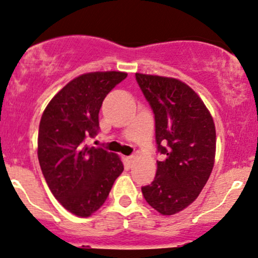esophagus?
Segmentation results:
<instances>
[{
	"label": "esophagus",
	"mask_w": 258,
	"mask_h": 258,
	"mask_svg": "<svg viewBox=\"0 0 258 258\" xmlns=\"http://www.w3.org/2000/svg\"><path fill=\"white\" fill-rule=\"evenodd\" d=\"M127 162H128V165H130V166H132V165H133V162H135V156H133V155L128 156V158H127Z\"/></svg>",
	"instance_id": "obj_1"
}]
</instances>
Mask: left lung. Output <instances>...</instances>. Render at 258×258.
I'll list each match as a JSON object with an SVG mask.
<instances>
[{
    "mask_svg": "<svg viewBox=\"0 0 258 258\" xmlns=\"http://www.w3.org/2000/svg\"><path fill=\"white\" fill-rule=\"evenodd\" d=\"M155 116L158 152L155 178L142 186L144 199L161 215L184 210L199 197L215 164L216 130L195 92L177 79L136 74Z\"/></svg>",
    "mask_w": 258,
    "mask_h": 258,
    "instance_id": "left-lung-1",
    "label": "left lung"
}]
</instances>
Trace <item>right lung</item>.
Returning a JSON list of instances; mask_svg holds the SVG:
<instances>
[{
  "label": "right lung",
  "mask_w": 258,
  "mask_h": 258,
  "mask_svg": "<svg viewBox=\"0 0 258 258\" xmlns=\"http://www.w3.org/2000/svg\"><path fill=\"white\" fill-rule=\"evenodd\" d=\"M126 73L97 72L65 85L44 109L40 121L37 156L52 194L80 217L96 212L123 171L116 154L87 147L85 139L99 131V110L106 94Z\"/></svg>",
  "instance_id": "1"
}]
</instances>
